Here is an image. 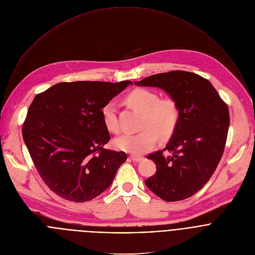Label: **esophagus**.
Listing matches in <instances>:
<instances>
[{"label": "esophagus", "instance_id": "1", "mask_svg": "<svg viewBox=\"0 0 255 255\" xmlns=\"http://www.w3.org/2000/svg\"><path fill=\"white\" fill-rule=\"evenodd\" d=\"M142 156H137V155H130V159L134 162H139L140 160H142Z\"/></svg>", "mask_w": 255, "mask_h": 255}]
</instances>
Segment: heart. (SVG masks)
Masks as SVG:
<instances>
[{
  "mask_svg": "<svg viewBox=\"0 0 255 255\" xmlns=\"http://www.w3.org/2000/svg\"><path fill=\"white\" fill-rule=\"evenodd\" d=\"M127 101L142 113L141 127L143 130L137 133H125L115 140L116 146L134 155L142 154L155 143V132L165 137L170 135L179 120V110L176 103L170 99L159 100V97L148 90L136 89L127 96ZM102 117L108 130L118 132L120 129L117 107L114 102L107 104Z\"/></svg>",
  "mask_w": 255,
  "mask_h": 255,
  "instance_id": "1",
  "label": "heart"
}]
</instances>
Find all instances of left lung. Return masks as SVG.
<instances>
[{"label":"left lung","instance_id":"8db88e82","mask_svg":"<svg viewBox=\"0 0 255 255\" xmlns=\"http://www.w3.org/2000/svg\"><path fill=\"white\" fill-rule=\"evenodd\" d=\"M138 87L163 90L179 110V120L162 150L147 156L156 172L145 185L165 201L190 197L215 171L223 154L229 128V112L211 83L189 72L152 75ZM167 150L170 153H163Z\"/></svg>","mask_w":255,"mask_h":255}]
</instances>
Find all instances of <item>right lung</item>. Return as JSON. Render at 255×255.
<instances>
[{
    "label": "right lung",
    "mask_w": 255,
    "mask_h": 255,
    "mask_svg": "<svg viewBox=\"0 0 255 255\" xmlns=\"http://www.w3.org/2000/svg\"><path fill=\"white\" fill-rule=\"evenodd\" d=\"M128 85L59 83L35 97L23 138L42 179L59 196L85 202L112 184L128 155L103 147L111 135L102 111Z\"/></svg>",
    "instance_id": "obj_1"
}]
</instances>
